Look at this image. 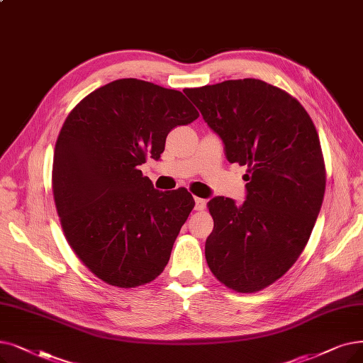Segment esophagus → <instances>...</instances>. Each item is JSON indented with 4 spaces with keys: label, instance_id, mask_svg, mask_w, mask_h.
Masks as SVG:
<instances>
[{
    "label": "esophagus",
    "instance_id": "esophagus-1",
    "mask_svg": "<svg viewBox=\"0 0 363 363\" xmlns=\"http://www.w3.org/2000/svg\"><path fill=\"white\" fill-rule=\"evenodd\" d=\"M194 201H196V206H194V209H196V211H203L204 208H206V200H204V199L196 197V199H194Z\"/></svg>",
    "mask_w": 363,
    "mask_h": 363
}]
</instances>
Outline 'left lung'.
Masks as SVG:
<instances>
[{"label": "left lung", "mask_w": 363, "mask_h": 363, "mask_svg": "<svg viewBox=\"0 0 363 363\" xmlns=\"http://www.w3.org/2000/svg\"><path fill=\"white\" fill-rule=\"evenodd\" d=\"M184 93L223 139L227 160L247 167L243 204L208 203V265L230 289L261 291L295 264L320 212L326 175L316 128L289 93L255 78Z\"/></svg>", "instance_id": "left-lung-1"}]
</instances>
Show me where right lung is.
Segmentation results:
<instances>
[{
	"label": "right lung",
	"mask_w": 363,
	"mask_h": 363,
	"mask_svg": "<svg viewBox=\"0 0 363 363\" xmlns=\"http://www.w3.org/2000/svg\"><path fill=\"white\" fill-rule=\"evenodd\" d=\"M197 117L181 91L123 78L87 94L62 125L52 175L60 224L108 285H145L167 265L194 199L155 190L138 166L159 160L169 132Z\"/></svg>",
	"instance_id": "add662e5"
}]
</instances>
